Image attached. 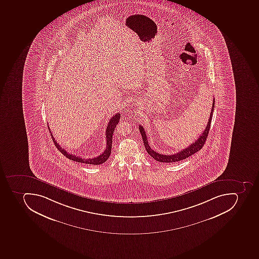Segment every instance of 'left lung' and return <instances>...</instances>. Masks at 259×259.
Returning a JSON list of instances; mask_svg holds the SVG:
<instances>
[{"label":"left lung","instance_id":"obj_1","mask_svg":"<svg viewBox=\"0 0 259 259\" xmlns=\"http://www.w3.org/2000/svg\"><path fill=\"white\" fill-rule=\"evenodd\" d=\"M214 99H213L212 107H211V110H210V117H209L208 122H207L206 128L203 131V133L201 134L200 137L196 141L191 144V145H189L187 148L185 149L180 151L179 153H175V154L172 155H164L160 154V153H156V151L153 150L151 149V147L149 146V142H148V138H147L146 133H145V128L143 127L141 125L139 126V129L141 132V136H142L143 141H144V145H145V149L147 152L153 157L154 160H157L159 162L164 163H171L176 162V161H179V160H184V159L187 158L189 156H191V155L194 153L199 152L202 148H203V145L206 142L207 140V136H208L209 130H210V122H211V119H212L213 111H214Z\"/></svg>","mask_w":259,"mask_h":259}]
</instances>
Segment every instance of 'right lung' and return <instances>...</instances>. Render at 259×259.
I'll return each instance as SVG.
<instances>
[{
  "mask_svg": "<svg viewBox=\"0 0 259 259\" xmlns=\"http://www.w3.org/2000/svg\"><path fill=\"white\" fill-rule=\"evenodd\" d=\"M119 118H120V114L117 113L114 114L112 118H110L108 124L106 126V148L105 149L102 154L99 155L97 157H94V158H81L79 156H75L73 154H70V153H67L66 150H64L60 146L58 143L56 142L54 137L52 136L51 133L50 128H49V132H50L51 136H52V140L54 142V145H56V148L60 151V153H62L64 156H66L67 158L70 159V160H74L76 162L84 163V164H101L104 163L110 156V153H111V147H112V137L113 133H114V129L116 127L117 124L119 122Z\"/></svg>",
  "mask_w": 259,
  "mask_h": 259,
  "instance_id": "obj_1",
  "label": "right lung"
}]
</instances>
